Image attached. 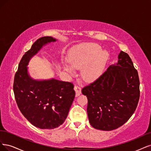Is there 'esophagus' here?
<instances>
[{
  "label": "esophagus",
  "mask_w": 151,
  "mask_h": 151,
  "mask_svg": "<svg viewBox=\"0 0 151 151\" xmlns=\"http://www.w3.org/2000/svg\"><path fill=\"white\" fill-rule=\"evenodd\" d=\"M74 89L75 90V92H76V96H79L81 93V89L80 88V86H78V85H76L74 87Z\"/></svg>",
  "instance_id": "esophagus-1"
}]
</instances>
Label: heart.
<instances>
[{
	"mask_svg": "<svg viewBox=\"0 0 151 151\" xmlns=\"http://www.w3.org/2000/svg\"><path fill=\"white\" fill-rule=\"evenodd\" d=\"M109 54L101 51V47L96 44H84L77 46L70 55L68 62L70 66L65 68L70 74L74 70L83 68L81 71L82 79L86 81H93L100 76Z\"/></svg>",
	"mask_w": 151,
	"mask_h": 151,
	"instance_id": "b5f03b06",
	"label": "heart"
}]
</instances>
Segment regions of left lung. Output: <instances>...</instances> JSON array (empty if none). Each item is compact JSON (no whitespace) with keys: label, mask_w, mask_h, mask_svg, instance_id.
Wrapping results in <instances>:
<instances>
[{"label":"left lung","mask_w":151,"mask_h":151,"mask_svg":"<svg viewBox=\"0 0 151 151\" xmlns=\"http://www.w3.org/2000/svg\"><path fill=\"white\" fill-rule=\"evenodd\" d=\"M139 85L138 72L132 60L121 51L116 65L110 66L81 90L88 99L87 113L92 127L109 131L124 125L137 106Z\"/></svg>","instance_id":"1"}]
</instances>
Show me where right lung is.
Here are the masks:
<instances>
[{
	"label": "right lung",
	"mask_w": 151,
	"mask_h": 151,
	"mask_svg": "<svg viewBox=\"0 0 151 151\" xmlns=\"http://www.w3.org/2000/svg\"><path fill=\"white\" fill-rule=\"evenodd\" d=\"M56 41L51 36L38 39L23 55L14 76L13 90L19 110L30 123L41 129H55L64 122L75 96L71 82L36 81L27 74L26 66L31 58L43 45Z\"/></svg>",
	"instance_id": "add662e5"
}]
</instances>
